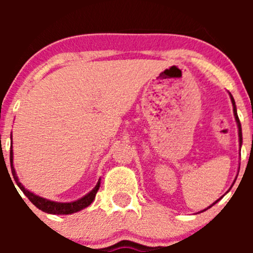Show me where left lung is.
<instances>
[{"label": "left lung", "instance_id": "left-lung-1", "mask_svg": "<svg viewBox=\"0 0 253 253\" xmlns=\"http://www.w3.org/2000/svg\"><path fill=\"white\" fill-rule=\"evenodd\" d=\"M230 94V93H229ZM230 99H231V103H233V108H234V116H235V121H236V124H237V129H239V145H240V148H241V145H242V131H241V124H240V120H239V116H237V111H236V105H235V100H234V98H233V95H231L230 94ZM219 200H220V198H219ZM219 200H216L215 202L213 203V205H211L208 207V208H211V206H214L215 205L216 202H218ZM207 208V209H208ZM207 209H205V211H207Z\"/></svg>", "mask_w": 253, "mask_h": 253}]
</instances>
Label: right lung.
Returning <instances> with one entry per match:
<instances>
[{
  "mask_svg": "<svg viewBox=\"0 0 253 253\" xmlns=\"http://www.w3.org/2000/svg\"><path fill=\"white\" fill-rule=\"evenodd\" d=\"M11 139H12V136H11ZM9 160H11L12 175H13V178H14V181H16L18 187H19L20 190L23 191V193H24V195L29 198V201L33 203V205L37 207V208H39L40 211H45V213L72 214V213H76V211H82V209L86 208V207L91 205V202H93L94 198H95V195H96V192H98L99 187H100V178H99V181H98V183L95 185V187H94L90 192L86 193L85 196H83V197L79 198V200H77V201L63 203V202H55V201L46 200V198L40 197V196L30 192L29 190H27V188L22 185V182H19V178H18V176L16 174V170H14V167H13V150H12V148H11V152H9Z\"/></svg>",
  "mask_w": 253,
  "mask_h": 253,
  "instance_id": "add662e5",
  "label": "right lung"
}]
</instances>
